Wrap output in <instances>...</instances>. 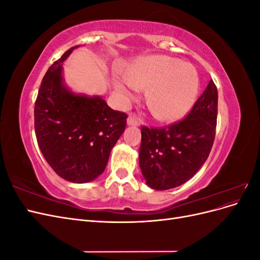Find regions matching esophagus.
<instances>
[{"label": "esophagus", "instance_id": "34e87169", "mask_svg": "<svg viewBox=\"0 0 260 260\" xmlns=\"http://www.w3.org/2000/svg\"><path fill=\"white\" fill-rule=\"evenodd\" d=\"M127 123L129 125H140L141 123H142V121H141L140 118L137 117L135 114H130L128 119H127Z\"/></svg>", "mask_w": 260, "mask_h": 260}]
</instances>
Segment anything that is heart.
<instances>
[{
	"label": "heart",
	"instance_id": "b5f03b06",
	"mask_svg": "<svg viewBox=\"0 0 260 260\" xmlns=\"http://www.w3.org/2000/svg\"><path fill=\"white\" fill-rule=\"evenodd\" d=\"M115 88L123 103L136 99L141 89H148L146 104L160 121H176L185 116L198 96L200 78L195 68L166 55L139 59L129 76L115 78Z\"/></svg>",
	"mask_w": 260,
	"mask_h": 260
}]
</instances>
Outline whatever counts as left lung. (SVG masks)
I'll return each mask as SVG.
<instances>
[{
	"mask_svg": "<svg viewBox=\"0 0 260 260\" xmlns=\"http://www.w3.org/2000/svg\"><path fill=\"white\" fill-rule=\"evenodd\" d=\"M217 114L218 91L210 80L183 120L162 128H141L139 165L148 186L169 190L199 171L214 144Z\"/></svg>",
	"mask_w": 260,
	"mask_h": 260,
	"instance_id": "obj_1",
	"label": "left lung"
}]
</instances>
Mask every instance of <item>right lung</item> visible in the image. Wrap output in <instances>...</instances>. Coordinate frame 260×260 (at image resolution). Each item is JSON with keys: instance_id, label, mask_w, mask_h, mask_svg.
Returning a JSON list of instances; mask_svg holds the SVG:
<instances>
[{"instance_id": "obj_1", "label": "right lung", "mask_w": 260, "mask_h": 260, "mask_svg": "<svg viewBox=\"0 0 260 260\" xmlns=\"http://www.w3.org/2000/svg\"><path fill=\"white\" fill-rule=\"evenodd\" d=\"M66 51L43 77L35 105V130L45 160L69 182L85 183L103 174L109 155L127 124L101 96L70 91L62 79Z\"/></svg>"}]
</instances>
